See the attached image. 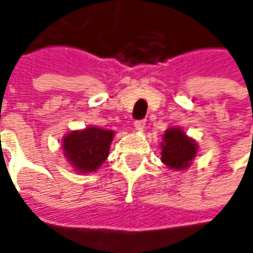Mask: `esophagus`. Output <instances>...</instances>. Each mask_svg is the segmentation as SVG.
<instances>
[{"label":"esophagus","instance_id":"obj_1","mask_svg":"<svg viewBox=\"0 0 253 253\" xmlns=\"http://www.w3.org/2000/svg\"><path fill=\"white\" fill-rule=\"evenodd\" d=\"M145 121H136L135 124H133V126H135V131H138V132H142L143 129H145Z\"/></svg>","mask_w":253,"mask_h":253}]
</instances>
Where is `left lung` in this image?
<instances>
[{
  "label": "left lung",
  "instance_id": "1",
  "mask_svg": "<svg viewBox=\"0 0 253 253\" xmlns=\"http://www.w3.org/2000/svg\"><path fill=\"white\" fill-rule=\"evenodd\" d=\"M161 142V161L169 169L181 171L191 166L197 156L199 145L193 138L186 135L180 126H170L163 133Z\"/></svg>",
  "mask_w": 253,
  "mask_h": 253
}]
</instances>
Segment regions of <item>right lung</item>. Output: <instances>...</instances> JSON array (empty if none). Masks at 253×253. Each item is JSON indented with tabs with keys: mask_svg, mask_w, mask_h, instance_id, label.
<instances>
[{
	"mask_svg": "<svg viewBox=\"0 0 253 253\" xmlns=\"http://www.w3.org/2000/svg\"><path fill=\"white\" fill-rule=\"evenodd\" d=\"M115 132L98 126L66 133L62 149L66 161L77 173H92L107 161Z\"/></svg>",
	"mask_w": 253,
	"mask_h": 253,
	"instance_id": "1",
	"label": "right lung"
}]
</instances>
